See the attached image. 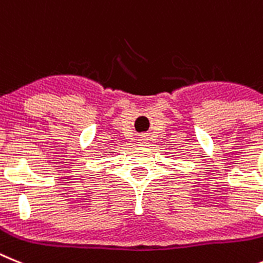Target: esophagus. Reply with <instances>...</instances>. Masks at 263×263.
<instances>
[{"label":"esophagus","mask_w":263,"mask_h":263,"mask_svg":"<svg viewBox=\"0 0 263 263\" xmlns=\"http://www.w3.org/2000/svg\"><path fill=\"white\" fill-rule=\"evenodd\" d=\"M145 138H147V136H141L140 140H139V141H140V144H145V141L148 140V139H145Z\"/></svg>","instance_id":"obj_1"}]
</instances>
